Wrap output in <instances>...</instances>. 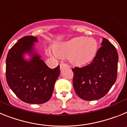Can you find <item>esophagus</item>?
<instances>
[{
	"instance_id": "obj_1",
	"label": "esophagus",
	"mask_w": 127,
	"mask_h": 127,
	"mask_svg": "<svg viewBox=\"0 0 127 127\" xmlns=\"http://www.w3.org/2000/svg\"><path fill=\"white\" fill-rule=\"evenodd\" d=\"M66 67H68V66L66 64L63 63H61L60 64L61 69H63V68H66Z\"/></svg>"
}]
</instances>
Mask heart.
I'll return each instance as SVG.
<instances>
[{"mask_svg":"<svg viewBox=\"0 0 127 127\" xmlns=\"http://www.w3.org/2000/svg\"><path fill=\"white\" fill-rule=\"evenodd\" d=\"M98 48V44L95 39L80 36L57 44L54 50H48V53L60 57H69L73 64L82 66L94 58Z\"/></svg>","mask_w":127,"mask_h":127,"instance_id":"obj_1","label":"heart"}]
</instances>
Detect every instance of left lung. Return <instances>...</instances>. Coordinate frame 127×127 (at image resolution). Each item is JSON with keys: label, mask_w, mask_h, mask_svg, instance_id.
<instances>
[{"label": "left lung", "mask_w": 127, "mask_h": 127, "mask_svg": "<svg viewBox=\"0 0 127 127\" xmlns=\"http://www.w3.org/2000/svg\"><path fill=\"white\" fill-rule=\"evenodd\" d=\"M101 46L90 64L72 68L75 93L87 101L104 96L117 79L118 54L116 48L105 38H103Z\"/></svg>", "instance_id": "1"}]
</instances>
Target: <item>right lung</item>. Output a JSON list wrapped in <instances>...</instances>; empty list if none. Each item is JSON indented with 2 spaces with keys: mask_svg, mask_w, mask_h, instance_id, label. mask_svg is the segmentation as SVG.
Wrapping results in <instances>:
<instances>
[{
  "mask_svg": "<svg viewBox=\"0 0 127 127\" xmlns=\"http://www.w3.org/2000/svg\"><path fill=\"white\" fill-rule=\"evenodd\" d=\"M36 37H22L11 47L6 58L5 76L7 84L22 101L31 104L47 102L52 95L56 80L59 76V65L50 69L34 50ZM25 53L32 56L24 59Z\"/></svg>",
  "mask_w": 127,
  "mask_h": 127,
  "instance_id": "add662e5",
  "label": "right lung"
}]
</instances>
